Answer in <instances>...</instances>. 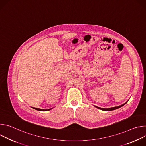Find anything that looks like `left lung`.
I'll list each match as a JSON object with an SVG mask.
<instances>
[{"label": "left lung", "mask_w": 146, "mask_h": 146, "mask_svg": "<svg viewBox=\"0 0 146 146\" xmlns=\"http://www.w3.org/2000/svg\"><path fill=\"white\" fill-rule=\"evenodd\" d=\"M128 102H125V103L124 104H123V105H120V106H116V107H113V108H107V109H105V108H99V107H98V106H94L95 108H98V109H100V110H103V111H112V110H115V109H118V108H121V107H122V106H123V105H125V104L127 103Z\"/></svg>", "instance_id": "8db88e82"}]
</instances>
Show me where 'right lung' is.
Returning a JSON list of instances; mask_svg holds the SVG:
<instances>
[{
	"label": "right lung",
	"mask_w": 146,
	"mask_h": 146,
	"mask_svg": "<svg viewBox=\"0 0 146 146\" xmlns=\"http://www.w3.org/2000/svg\"><path fill=\"white\" fill-rule=\"evenodd\" d=\"M33 109L36 110H38V111H49L50 110H51L52 108H51L50 109H46V110H44V109H38V108H32Z\"/></svg>",
	"instance_id": "1"
}]
</instances>
